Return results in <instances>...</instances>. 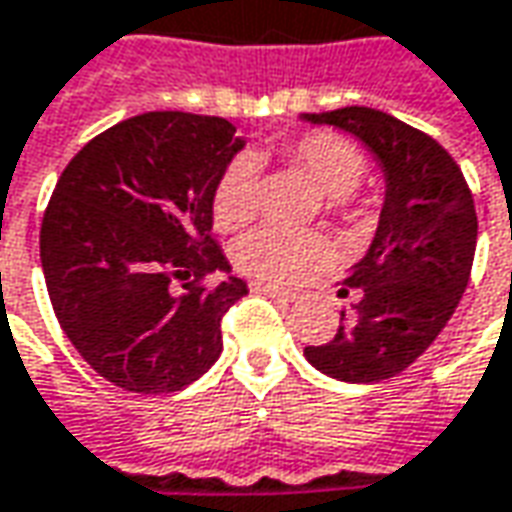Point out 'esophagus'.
I'll return each mask as SVG.
<instances>
[{
  "instance_id": "obj_1",
  "label": "esophagus",
  "mask_w": 512,
  "mask_h": 512,
  "mask_svg": "<svg viewBox=\"0 0 512 512\" xmlns=\"http://www.w3.org/2000/svg\"><path fill=\"white\" fill-rule=\"evenodd\" d=\"M252 291L257 294H266V297H274V300H283V303H294L297 300V294L294 291H283L272 286V283H263V280H252Z\"/></svg>"
}]
</instances>
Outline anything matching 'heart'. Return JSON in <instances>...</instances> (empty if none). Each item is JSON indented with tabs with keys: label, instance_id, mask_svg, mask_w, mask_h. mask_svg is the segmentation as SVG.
<instances>
[{
	"label": "heart",
	"instance_id": "1",
	"mask_svg": "<svg viewBox=\"0 0 512 512\" xmlns=\"http://www.w3.org/2000/svg\"><path fill=\"white\" fill-rule=\"evenodd\" d=\"M294 167L309 172L326 192V206L343 209L365 175V158L354 144L334 133H306L286 147ZM257 212V167L249 155L232 158L212 192V218L221 229H238ZM240 272L266 283H297L328 257V240L320 232H291L263 223L235 243Z\"/></svg>",
	"mask_w": 512,
	"mask_h": 512
}]
</instances>
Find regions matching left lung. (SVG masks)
I'll use <instances>...</instances> for the list:
<instances>
[{
	"mask_svg": "<svg viewBox=\"0 0 512 512\" xmlns=\"http://www.w3.org/2000/svg\"><path fill=\"white\" fill-rule=\"evenodd\" d=\"M303 118L357 135L385 172L377 235L340 289L360 300L326 345H306V360L343 382H382L428 351L465 294L479 232L473 195L450 152L394 115L343 107Z\"/></svg>",
	"mask_w": 512,
	"mask_h": 512,
	"instance_id": "left-lung-1",
	"label": "left lung"
}]
</instances>
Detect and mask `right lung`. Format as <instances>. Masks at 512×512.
I'll use <instances>...</instances> for the list:
<instances>
[{
	"instance_id": "add662e5",
	"label": "right lung",
	"mask_w": 512,
	"mask_h": 512,
	"mask_svg": "<svg viewBox=\"0 0 512 512\" xmlns=\"http://www.w3.org/2000/svg\"><path fill=\"white\" fill-rule=\"evenodd\" d=\"M240 150L218 115H133L87 141L53 189L39 235L50 303L124 391H181L221 357L223 314L249 289L209 235L212 192Z\"/></svg>"
}]
</instances>
